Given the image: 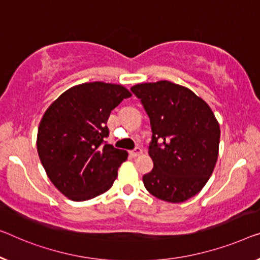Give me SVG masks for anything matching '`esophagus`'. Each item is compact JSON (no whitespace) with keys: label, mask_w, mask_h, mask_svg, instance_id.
I'll use <instances>...</instances> for the list:
<instances>
[{"label":"esophagus","mask_w":260,"mask_h":260,"mask_svg":"<svg viewBox=\"0 0 260 260\" xmlns=\"http://www.w3.org/2000/svg\"><path fill=\"white\" fill-rule=\"evenodd\" d=\"M141 154H142V149L140 148V147H135V148L131 152V155L133 157H138L139 155H141Z\"/></svg>","instance_id":"obj_1"}]
</instances>
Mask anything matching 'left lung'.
Listing matches in <instances>:
<instances>
[{
  "label": "left lung",
  "instance_id": "8db88e82",
  "mask_svg": "<svg viewBox=\"0 0 260 260\" xmlns=\"http://www.w3.org/2000/svg\"><path fill=\"white\" fill-rule=\"evenodd\" d=\"M150 121L154 168L142 177L152 195L170 203L195 196L215 168L220 129L211 108L181 85L161 80L131 88Z\"/></svg>",
  "mask_w": 260,
  "mask_h": 260
}]
</instances>
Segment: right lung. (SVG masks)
Returning a JSON list of instances; mask_svg holds the SVG:
<instances>
[{"label": "right lung", "mask_w": 260, "mask_h": 260, "mask_svg": "<svg viewBox=\"0 0 260 260\" xmlns=\"http://www.w3.org/2000/svg\"><path fill=\"white\" fill-rule=\"evenodd\" d=\"M131 96L121 85L85 83L58 96L42 118L37 152L49 179L72 201L107 191L127 152L107 143L111 111Z\"/></svg>", "instance_id": "obj_1"}]
</instances>
